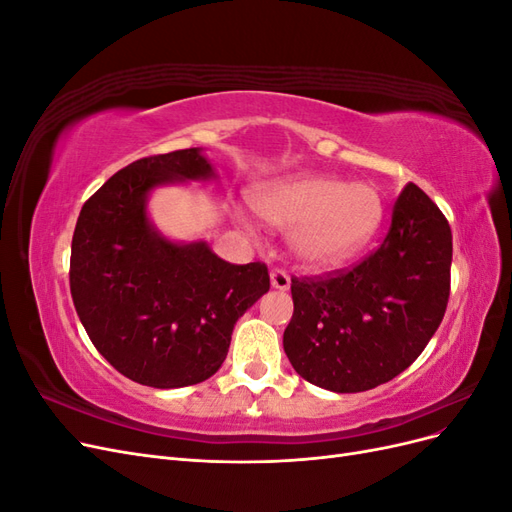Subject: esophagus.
I'll return each mask as SVG.
<instances>
[{"label":"esophagus","instance_id":"1","mask_svg":"<svg viewBox=\"0 0 512 512\" xmlns=\"http://www.w3.org/2000/svg\"><path fill=\"white\" fill-rule=\"evenodd\" d=\"M271 286L277 290H288L290 288V275L282 269H273L271 271Z\"/></svg>","mask_w":512,"mask_h":512}]
</instances>
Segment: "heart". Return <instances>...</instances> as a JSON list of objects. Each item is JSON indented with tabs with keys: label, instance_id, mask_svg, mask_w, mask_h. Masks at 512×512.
Returning <instances> with one entry per match:
<instances>
[{
	"label": "heart",
	"instance_id": "b5f03b06",
	"mask_svg": "<svg viewBox=\"0 0 512 512\" xmlns=\"http://www.w3.org/2000/svg\"><path fill=\"white\" fill-rule=\"evenodd\" d=\"M254 209L267 224L292 230L294 254L312 267H335L359 254L384 220L374 185L312 173L262 185Z\"/></svg>",
	"mask_w": 512,
	"mask_h": 512
}]
</instances>
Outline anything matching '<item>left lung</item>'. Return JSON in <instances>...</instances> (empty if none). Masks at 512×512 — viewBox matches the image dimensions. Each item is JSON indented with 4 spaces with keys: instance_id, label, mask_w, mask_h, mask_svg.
Wrapping results in <instances>:
<instances>
[{
    "instance_id": "8db88e82",
    "label": "left lung",
    "mask_w": 512,
    "mask_h": 512,
    "mask_svg": "<svg viewBox=\"0 0 512 512\" xmlns=\"http://www.w3.org/2000/svg\"><path fill=\"white\" fill-rule=\"evenodd\" d=\"M451 260L444 213L408 183L374 254L350 271L292 277L284 350L294 371L333 393L369 391L399 376L440 327Z\"/></svg>"
}]
</instances>
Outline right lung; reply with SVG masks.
I'll list each match as a JSON object with an SVG mask.
<instances>
[{
  "label": "right lung",
  "mask_w": 512,
  "mask_h": 512,
  "mask_svg": "<svg viewBox=\"0 0 512 512\" xmlns=\"http://www.w3.org/2000/svg\"><path fill=\"white\" fill-rule=\"evenodd\" d=\"M213 177L198 147L136 160L87 200L74 228L76 314L119 374L153 389L211 378L235 322L269 290L262 262L230 265L205 241L175 243L149 222L153 188Z\"/></svg>",
  "instance_id": "1"
}]
</instances>
